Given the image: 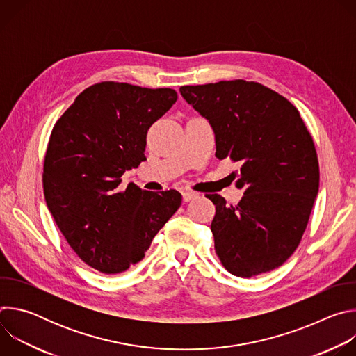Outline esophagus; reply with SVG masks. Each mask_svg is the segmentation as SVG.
<instances>
[{
    "label": "esophagus",
    "instance_id": "1",
    "mask_svg": "<svg viewBox=\"0 0 356 356\" xmlns=\"http://www.w3.org/2000/svg\"><path fill=\"white\" fill-rule=\"evenodd\" d=\"M198 194L197 193H193V191H183V200L184 201H190V200H194L197 198Z\"/></svg>",
    "mask_w": 356,
    "mask_h": 356
}]
</instances>
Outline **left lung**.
I'll list each match as a JSON object with an SVG mask.
<instances>
[{"mask_svg":"<svg viewBox=\"0 0 356 356\" xmlns=\"http://www.w3.org/2000/svg\"><path fill=\"white\" fill-rule=\"evenodd\" d=\"M183 98L216 134L218 159L245 193L236 206H216L214 248L222 266L252 277L283 265L297 249L318 193L320 168L312 134L298 110L272 88L246 80L180 87Z\"/></svg>","mask_w":356,"mask_h":356,"instance_id":"1","label":"left lung"}]
</instances>
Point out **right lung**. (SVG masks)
Here are the masks:
<instances>
[{"instance_id": "obj_1", "label": "right lung", "mask_w": 356, "mask_h": 356, "mask_svg": "<svg viewBox=\"0 0 356 356\" xmlns=\"http://www.w3.org/2000/svg\"><path fill=\"white\" fill-rule=\"evenodd\" d=\"M173 88L101 81L80 92L50 134L43 161L47 209L77 257L115 275L143 259L181 204L176 190H118L145 161L146 134L176 103Z\"/></svg>"}]
</instances>
